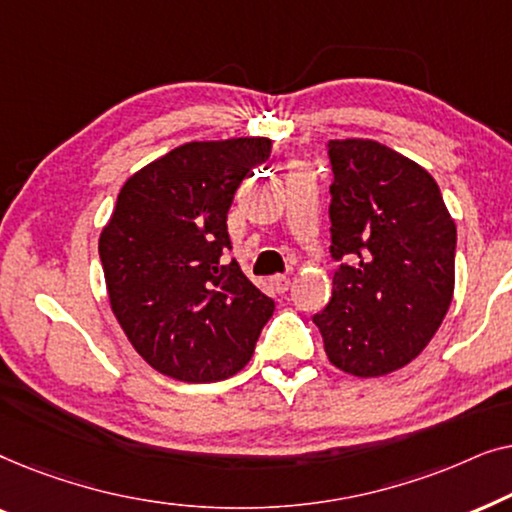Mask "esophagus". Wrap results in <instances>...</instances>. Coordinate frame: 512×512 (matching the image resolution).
<instances>
[{"mask_svg":"<svg viewBox=\"0 0 512 512\" xmlns=\"http://www.w3.org/2000/svg\"><path fill=\"white\" fill-rule=\"evenodd\" d=\"M270 286H272V291H277V293H286L291 289V277H286V275H275V277H270Z\"/></svg>","mask_w":512,"mask_h":512,"instance_id":"34e87169","label":"esophagus"}]
</instances>
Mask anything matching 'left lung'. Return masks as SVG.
<instances>
[{
    "label": "left lung",
    "mask_w": 512,
    "mask_h": 512,
    "mask_svg": "<svg viewBox=\"0 0 512 512\" xmlns=\"http://www.w3.org/2000/svg\"><path fill=\"white\" fill-rule=\"evenodd\" d=\"M333 293L312 317L328 361L356 377L408 366L454 293L457 226L436 179L373 139L328 142Z\"/></svg>",
    "instance_id": "obj_1"
}]
</instances>
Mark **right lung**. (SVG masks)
I'll return each instance as SVG.
<instances>
[{
	"instance_id": "obj_1",
	"label": "right lung",
	"mask_w": 512,
	"mask_h": 512,
	"mask_svg": "<svg viewBox=\"0 0 512 512\" xmlns=\"http://www.w3.org/2000/svg\"><path fill=\"white\" fill-rule=\"evenodd\" d=\"M265 137L188 142L125 181L100 235L109 303L137 354L174 380L247 366L275 300L226 263L228 209L270 158Z\"/></svg>"
}]
</instances>
